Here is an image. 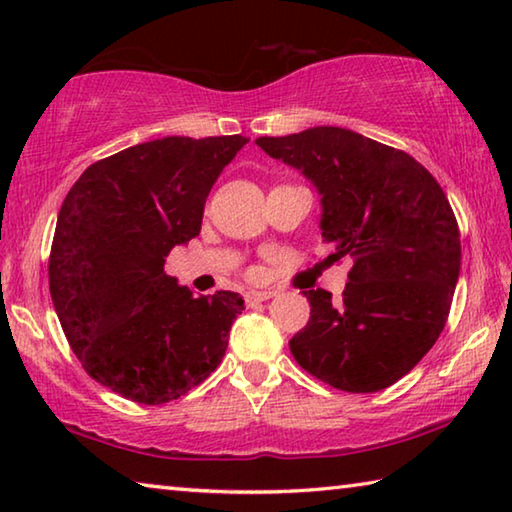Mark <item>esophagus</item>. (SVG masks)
I'll return each instance as SVG.
<instances>
[{"mask_svg": "<svg viewBox=\"0 0 512 512\" xmlns=\"http://www.w3.org/2000/svg\"><path fill=\"white\" fill-rule=\"evenodd\" d=\"M275 296V291H271V289H264V291H248L246 293V305L248 307H253V305H257V302H264V300H271Z\"/></svg>", "mask_w": 512, "mask_h": 512, "instance_id": "esophagus-1", "label": "esophagus"}]
</instances>
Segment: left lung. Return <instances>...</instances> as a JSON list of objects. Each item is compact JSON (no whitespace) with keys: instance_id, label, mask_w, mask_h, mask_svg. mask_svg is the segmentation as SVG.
<instances>
[{"instance_id":"obj_1","label":"left lung","mask_w":512,"mask_h":512,"mask_svg":"<svg viewBox=\"0 0 512 512\" xmlns=\"http://www.w3.org/2000/svg\"><path fill=\"white\" fill-rule=\"evenodd\" d=\"M255 144L316 187L329 262L352 259L341 302L325 289L302 291L311 314L291 354L339 391L388 388L431 350L452 307L461 235L447 196L411 155L348 128Z\"/></svg>"}]
</instances>
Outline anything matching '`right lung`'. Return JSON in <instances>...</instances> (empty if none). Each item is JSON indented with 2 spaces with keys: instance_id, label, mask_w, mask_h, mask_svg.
<instances>
[{
  "instance_id": "right-lung-1",
  "label": "right lung",
  "mask_w": 512,
  "mask_h": 512,
  "mask_svg": "<svg viewBox=\"0 0 512 512\" xmlns=\"http://www.w3.org/2000/svg\"><path fill=\"white\" fill-rule=\"evenodd\" d=\"M246 142L171 135L128 146L90 164L65 196L51 300L88 375L126 400H178L223 359L244 298L194 296L164 259L201 232L210 189Z\"/></svg>"
}]
</instances>
